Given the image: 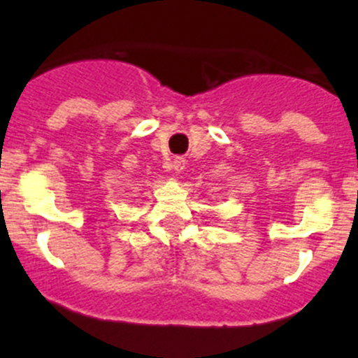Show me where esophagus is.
Listing matches in <instances>:
<instances>
[{
  "instance_id": "obj_1",
  "label": "esophagus",
  "mask_w": 358,
  "mask_h": 358,
  "mask_svg": "<svg viewBox=\"0 0 358 358\" xmlns=\"http://www.w3.org/2000/svg\"><path fill=\"white\" fill-rule=\"evenodd\" d=\"M185 165H187V159L182 158V156H178V158H175L173 163H171V168H173L175 173H180V171H183Z\"/></svg>"
}]
</instances>
